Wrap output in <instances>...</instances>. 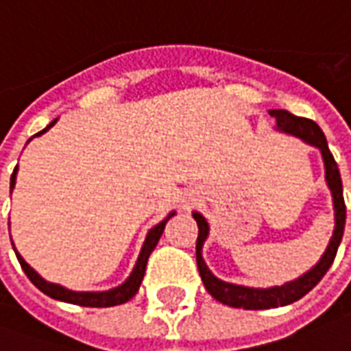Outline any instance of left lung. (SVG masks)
Instances as JSON below:
<instances>
[{
  "instance_id": "8db88e82",
  "label": "left lung",
  "mask_w": 351,
  "mask_h": 351,
  "mask_svg": "<svg viewBox=\"0 0 351 351\" xmlns=\"http://www.w3.org/2000/svg\"><path fill=\"white\" fill-rule=\"evenodd\" d=\"M271 116L276 118V128L284 133L295 135V137L302 138L304 143L316 146L322 150V158H324L325 165V180L331 190L332 195V206H335V231H332L331 241L327 250L324 252L322 259L317 261L308 272H304L299 278L291 280L287 284L274 287H246L237 286V284H229L223 280L216 278L213 272L208 271V267L203 261L201 250L205 244L206 237H208V223L199 213H193V218L197 221L199 235L197 244H195V258H197V269L201 274V280L205 284L206 291L213 295L216 301L221 304H228L233 308H244V310H267V308H278V306H286L291 302L299 301L301 297L308 293L312 287L316 286L319 280L324 278L325 272L329 271V267L335 261L339 244L342 241V233H344V223H346V205H344V195H342V180H340L339 165L332 158L327 138H325L324 131L319 130L314 120L308 118H301L295 116L287 110H269Z\"/></svg>"
}]
</instances>
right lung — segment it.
Masks as SVG:
<instances>
[{
	"mask_svg": "<svg viewBox=\"0 0 351 351\" xmlns=\"http://www.w3.org/2000/svg\"><path fill=\"white\" fill-rule=\"evenodd\" d=\"M54 123H56V120H52L45 130L39 131V133H35L34 137L43 135V133H45V131H49ZM32 138H29V141H32ZM29 141H27V143H29ZM16 171H19V165L14 167V171H12V175H11V191L12 188H14V182H16ZM171 216H175V213L169 214L165 220H161L158 226H154V228L148 231L145 244H143V250H141V254H138L137 263H135V267H133L130 278L125 280L122 286L112 287V289H108V291H73V289H67V287L60 286V284L47 282V280L41 278V276H39V274H37V272H35L34 269L24 261V258H22L19 252H16V248H14V252H16V258H19V263L20 267H22V271L26 272V276L32 280V284H34L35 287H39L43 293L49 295V297H52V299H58V301H64V302H71V304H80V306H92V308L116 306V304H123V302H128L131 297L138 291V286H141L143 276H145L146 261H148L150 254H152V250L156 248V244H158L161 233H163V229H165V223H167Z\"/></svg>",
	"mask_w": 351,
	"mask_h": 351,
	"instance_id": "obj_1",
	"label": "right lung"
}]
</instances>
